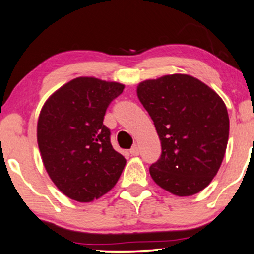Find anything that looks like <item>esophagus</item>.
Returning <instances> with one entry per match:
<instances>
[{
	"label": "esophagus",
	"instance_id": "obj_1",
	"mask_svg": "<svg viewBox=\"0 0 254 254\" xmlns=\"http://www.w3.org/2000/svg\"><path fill=\"white\" fill-rule=\"evenodd\" d=\"M129 153H130V154H132V155H139V147H137V146L132 147V148H130Z\"/></svg>",
	"mask_w": 254,
	"mask_h": 254
}]
</instances>
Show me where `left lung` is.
<instances>
[{
	"mask_svg": "<svg viewBox=\"0 0 254 254\" xmlns=\"http://www.w3.org/2000/svg\"><path fill=\"white\" fill-rule=\"evenodd\" d=\"M136 92L161 141L160 158L149 167L152 179L174 195L199 193L218 173L226 152L230 120L224 101L185 74L146 80Z\"/></svg>",
	"mask_w": 254,
	"mask_h": 254,
	"instance_id": "obj_1",
	"label": "left lung"
}]
</instances>
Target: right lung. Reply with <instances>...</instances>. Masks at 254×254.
I'll use <instances>...</instances> for the list:
<instances>
[{"instance_id": "add662e5", "label": "right lung", "mask_w": 254, "mask_h": 254, "mask_svg": "<svg viewBox=\"0 0 254 254\" xmlns=\"http://www.w3.org/2000/svg\"><path fill=\"white\" fill-rule=\"evenodd\" d=\"M125 86L77 77L47 100L37 121V143L53 183L68 198L89 202L111 190L126 159L114 151L103 125L109 103Z\"/></svg>"}]
</instances>
